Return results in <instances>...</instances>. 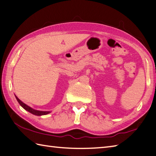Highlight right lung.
Listing matches in <instances>:
<instances>
[{"label": "right lung", "instance_id": "add662e5", "mask_svg": "<svg viewBox=\"0 0 156 156\" xmlns=\"http://www.w3.org/2000/svg\"><path fill=\"white\" fill-rule=\"evenodd\" d=\"M15 98H16L17 101H18V103H20V105L22 107V108L26 109V111L29 112L30 113H31V114H34V115H47L48 114H49L50 112H44V111H38V110H36V109H34L32 108H30L28 105H27L25 103H23L21 101V100L19 99V98L17 96H15Z\"/></svg>", "mask_w": 156, "mask_h": 156}]
</instances>
